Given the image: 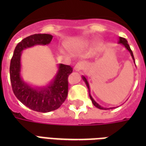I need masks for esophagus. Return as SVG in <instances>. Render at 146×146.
I'll return each instance as SVG.
<instances>
[{
  "mask_svg": "<svg viewBox=\"0 0 146 146\" xmlns=\"http://www.w3.org/2000/svg\"><path fill=\"white\" fill-rule=\"evenodd\" d=\"M83 68V63L82 62H78L74 66V70L76 71H80Z\"/></svg>",
  "mask_w": 146,
  "mask_h": 146,
  "instance_id": "esophagus-1",
  "label": "esophagus"
}]
</instances>
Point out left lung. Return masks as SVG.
Wrapping results in <instances>:
<instances>
[{
    "mask_svg": "<svg viewBox=\"0 0 146 146\" xmlns=\"http://www.w3.org/2000/svg\"><path fill=\"white\" fill-rule=\"evenodd\" d=\"M119 43L120 44H122L123 45H124L125 48L127 49V50H129V53H130V54H131L132 56V58L133 59V60L135 61V59H134V57H133V51H132V50L130 49V47H129V45L128 44V42H127V41L126 39H125L124 38H122V37H120V40H119ZM82 80H84V82H86V84L87 87H88V89H89V97H90V98H91L92 100V102L93 103V104L95 105V106L96 107V108H98L99 109H102V110H107V109H112L113 108H104V107H102L101 105H99V104H98L97 102L95 101V100L93 99V98L91 96V94H90V90H89V82H88V81H87L86 78L85 77V76H82Z\"/></svg>",
    "mask_w": 146,
    "mask_h": 146,
    "instance_id": "8db88e82",
    "label": "left lung"
}]
</instances>
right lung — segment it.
I'll return each instance as SVG.
<instances>
[{
  "mask_svg": "<svg viewBox=\"0 0 146 146\" xmlns=\"http://www.w3.org/2000/svg\"><path fill=\"white\" fill-rule=\"evenodd\" d=\"M53 38L49 34H35L25 38L15 48L10 61V76L13 93L29 108L46 113L59 108L68 95V76L73 68L69 65L59 64L54 80L49 86L33 88L24 82L20 76L21 52L24 49L37 44H48Z\"/></svg>",
  "mask_w": 146,
  "mask_h": 146,
  "instance_id": "obj_1",
  "label": "right lung"
}]
</instances>
